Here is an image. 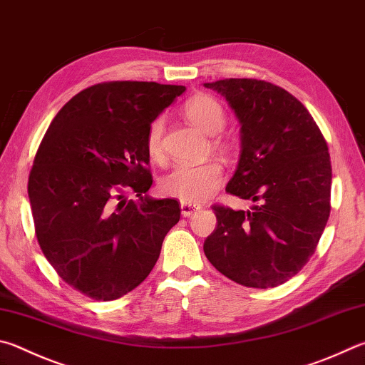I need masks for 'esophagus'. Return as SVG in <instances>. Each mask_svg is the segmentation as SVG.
Returning a JSON list of instances; mask_svg holds the SVG:
<instances>
[{
    "mask_svg": "<svg viewBox=\"0 0 365 365\" xmlns=\"http://www.w3.org/2000/svg\"><path fill=\"white\" fill-rule=\"evenodd\" d=\"M180 209H182V215H183V217H190V215H193L195 212L200 210L201 205L191 204V202H182V204H180Z\"/></svg>",
    "mask_w": 365,
    "mask_h": 365,
    "instance_id": "esophagus-1",
    "label": "esophagus"
}]
</instances>
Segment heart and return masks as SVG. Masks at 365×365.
Wrapping results in <instances>:
<instances>
[{"label": "heart", "mask_w": 365, "mask_h": 365, "mask_svg": "<svg viewBox=\"0 0 365 365\" xmlns=\"http://www.w3.org/2000/svg\"><path fill=\"white\" fill-rule=\"evenodd\" d=\"M183 115L204 134H218L227 123V113L222 103L207 94L190 97L183 103ZM163 130L164 121L156 118L151 121L145 138V150L151 161L163 160ZM214 147L228 151L231 145L222 137L214 138ZM223 180V168L215 160L200 164H177L160 178V191L165 196L177 197L182 202H202L215 193Z\"/></svg>", "instance_id": "obj_1"}]
</instances>
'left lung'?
<instances>
[{
	"label": "left lung",
	"mask_w": 365,
	"mask_h": 365,
	"mask_svg": "<svg viewBox=\"0 0 365 365\" xmlns=\"http://www.w3.org/2000/svg\"><path fill=\"white\" fill-rule=\"evenodd\" d=\"M241 124V158L227 191L250 210L212 205L207 260L241 286L269 289L294 277L314 254L330 215L332 165L322 132L304 105L262 79L204 83Z\"/></svg>",
	"instance_id": "obj_1"
}]
</instances>
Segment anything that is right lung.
<instances>
[{
	"label": "right lung",
	"mask_w": 365,
	"mask_h": 365,
	"mask_svg": "<svg viewBox=\"0 0 365 365\" xmlns=\"http://www.w3.org/2000/svg\"><path fill=\"white\" fill-rule=\"evenodd\" d=\"M183 86L110 81L63 105L29 177L38 244L57 274L98 302L142 284L180 220L175 200H151L145 138ZM132 192L139 197L129 200Z\"/></svg>",
	"instance_id": "1"
}]
</instances>
